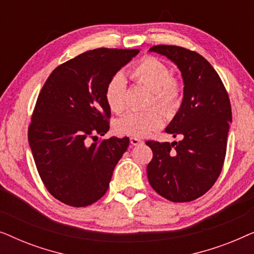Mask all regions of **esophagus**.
I'll return each mask as SVG.
<instances>
[{"instance_id": "obj_1", "label": "esophagus", "mask_w": 254, "mask_h": 254, "mask_svg": "<svg viewBox=\"0 0 254 254\" xmlns=\"http://www.w3.org/2000/svg\"><path fill=\"white\" fill-rule=\"evenodd\" d=\"M141 143H143V141L140 140V138L130 137V144L131 145H138V144H141Z\"/></svg>"}]
</instances>
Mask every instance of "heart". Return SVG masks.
<instances>
[{"mask_svg":"<svg viewBox=\"0 0 254 254\" xmlns=\"http://www.w3.org/2000/svg\"><path fill=\"white\" fill-rule=\"evenodd\" d=\"M129 76L151 90L150 103L157 104L168 116L175 114L182 105L183 84L172 77L171 70L163 61L152 57L142 59L130 69ZM105 99L114 113H121L126 109V81L123 75L118 74L110 79L105 89ZM163 120L164 117L161 111L157 107H150L125 114L117 120L114 128L121 135L144 137L152 130L158 129Z\"/></svg>","mask_w":254,"mask_h":254,"instance_id":"b5f03b06","label":"heart"}]
</instances>
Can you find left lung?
Instances as JSON below:
<instances>
[{
    "instance_id": "8db88e82",
    "label": "left lung",
    "mask_w": 254,
    "mask_h": 254,
    "mask_svg": "<svg viewBox=\"0 0 254 254\" xmlns=\"http://www.w3.org/2000/svg\"><path fill=\"white\" fill-rule=\"evenodd\" d=\"M149 51L164 55L179 68L184 97L165 129L182 140L145 142L152 150L148 180L165 199L189 202L208 192L223 168L232 121L230 99L220 76L202 55L171 45H157Z\"/></svg>"
}]
</instances>
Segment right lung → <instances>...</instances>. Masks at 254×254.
Listing matches in <instances>:
<instances>
[{"instance_id":"obj_1","label":"right lung","mask_w":254,"mask_h":254,"mask_svg":"<svg viewBox=\"0 0 254 254\" xmlns=\"http://www.w3.org/2000/svg\"><path fill=\"white\" fill-rule=\"evenodd\" d=\"M138 50L97 48L54 69L38 96L29 143L48 192L71 207H85L106 193L129 138L91 143L110 129L107 83Z\"/></svg>"}]
</instances>
